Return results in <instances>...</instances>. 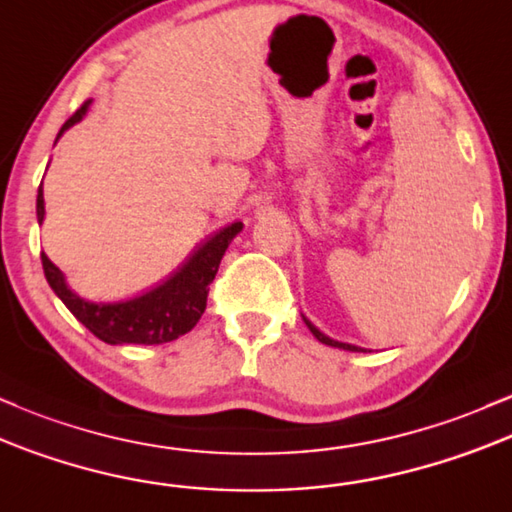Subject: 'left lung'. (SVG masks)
Segmentation results:
<instances>
[{
    "instance_id": "left-lung-1",
    "label": "left lung",
    "mask_w": 512,
    "mask_h": 512,
    "mask_svg": "<svg viewBox=\"0 0 512 512\" xmlns=\"http://www.w3.org/2000/svg\"><path fill=\"white\" fill-rule=\"evenodd\" d=\"M304 324L309 326V331L314 333V338H317V341H321V343H326V346H331V348H343V350H353V353H360V350H363V348H358V346H350V343L333 341V338L326 336V333H321V331L317 329V326H314L312 321H309V319H304Z\"/></svg>"
}]
</instances>
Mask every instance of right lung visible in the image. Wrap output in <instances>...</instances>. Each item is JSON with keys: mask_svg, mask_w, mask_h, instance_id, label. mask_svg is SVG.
Returning <instances> with one entry per match:
<instances>
[{"mask_svg": "<svg viewBox=\"0 0 512 512\" xmlns=\"http://www.w3.org/2000/svg\"><path fill=\"white\" fill-rule=\"evenodd\" d=\"M91 101H86L74 116L62 125L57 137L74 123H79L86 116V108ZM38 222L45 217V203H43V186L38 188L36 200ZM241 222H232V225L215 232L193 251V256L176 271L174 275L157 285L154 290L137 295L132 300L123 302H89L79 297L77 292L70 290L65 283V275L60 268L50 261L48 256L40 254L43 261V271L48 285L53 292L65 302V307L77 317L82 324L101 338L103 343L111 346H123V343H137V346H159V343L176 341L198 324L203 317L205 304H208L210 283L215 280L217 268H220L222 256H225L227 246L232 239L241 232Z\"/></svg>", "mask_w": 512, "mask_h": 512, "instance_id": "obj_1", "label": "right lung"}]
</instances>
